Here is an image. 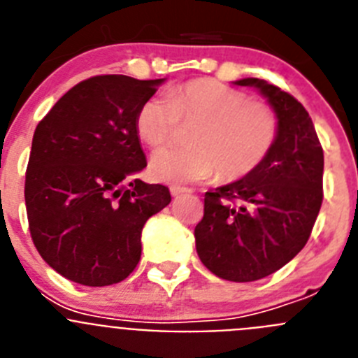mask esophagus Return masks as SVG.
<instances>
[{
    "instance_id": "1",
    "label": "esophagus",
    "mask_w": 358,
    "mask_h": 358,
    "mask_svg": "<svg viewBox=\"0 0 358 358\" xmlns=\"http://www.w3.org/2000/svg\"><path fill=\"white\" fill-rule=\"evenodd\" d=\"M189 189L188 188H181V186H172L170 188V194H172V197H181V195L188 194Z\"/></svg>"
}]
</instances>
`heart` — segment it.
<instances>
[{
  "instance_id": "heart-1",
  "label": "heart",
  "mask_w": 358,
  "mask_h": 358,
  "mask_svg": "<svg viewBox=\"0 0 358 358\" xmlns=\"http://www.w3.org/2000/svg\"><path fill=\"white\" fill-rule=\"evenodd\" d=\"M179 123L195 125L185 148H163L150 159V176L161 182L189 185L213 173L238 181L262 166L280 134V120L268 103L210 78L147 98L136 113V134L152 148L173 138Z\"/></svg>"
}]
</instances>
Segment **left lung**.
I'll return each mask as SVG.
<instances>
[{
	"instance_id": "left-lung-1",
	"label": "left lung",
	"mask_w": 358,
	"mask_h": 358,
	"mask_svg": "<svg viewBox=\"0 0 358 358\" xmlns=\"http://www.w3.org/2000/svg\"><path fill=\"white\" fill-rule=\"evenodd\" d=\"M235 84L267 98L280 134L260 169L206 192L195 248L215 276L243 283L276 273L305 248L322 204L324 156L312 118L292 94L260 78Z\"/></svg>"
}]
</instances>
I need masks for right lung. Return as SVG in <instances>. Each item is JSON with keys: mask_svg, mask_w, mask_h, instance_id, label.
<instances>
[{"mask_svg": "<svg viewBox=\"0 0 358 358\" xmlns=\"http://www.w3.org/2000/svg\"><path fill=\"white\" fill-rule=\"evenodd\" d=\"M164 78L78 82L37 125L28 159V227L43 260L87 287L115 285L141 258V229L169 206L166 186L136 173L147 157L136 113Z\"/></svg>", "mask_w": 358, "mask_h": 358, "instance_id": "1", "label": "right lung"}]
</instances>
